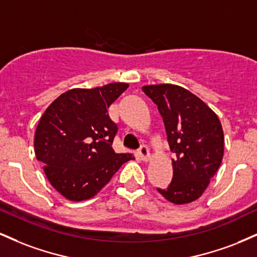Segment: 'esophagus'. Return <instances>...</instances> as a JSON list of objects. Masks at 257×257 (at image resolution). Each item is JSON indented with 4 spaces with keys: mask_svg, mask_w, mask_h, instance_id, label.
<instances>
[{
    "mask_svg": "<svg viewBox=\"0 0 257 257\" xmlns=\"http://www.w3.org/2000/svg\"><path fill=\"white\" fill-rule=\"evenodd\" d=\"M138 155L139 157H140L143 161H149L150 159V150L149 147H147L146 145H141L140 149L138 150Z\"/></svg>",
    "mask_w": 257,
    "mask_h": 257,
    "instance_id": "1",
    "label": "esophagus"
}]
</instances>
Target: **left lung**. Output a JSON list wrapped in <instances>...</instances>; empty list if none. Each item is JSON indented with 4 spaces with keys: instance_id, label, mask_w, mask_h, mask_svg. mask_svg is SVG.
<instances>
[{
    "instance_id": "left-lung-1",
    "label": "left lung",
    "mask_w": 257,
    "mask_h": 257,
    "mask_svg": "<svg viewBox=\"0 0 257 257\" xmlns=\"http://www.w3.org/2000/svg\"><path fill=\"white\" fill-rule=\"evenodd\" d=\"M157 105L166 126L173 159V180L157 188L174 204L191 203L202 196L223 157V132L215 112L198 96L175 84L143 87Z\"/></svg>"
}]
</instances>
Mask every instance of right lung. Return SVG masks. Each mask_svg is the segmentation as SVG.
I'll return each instance as SVG.
<instances>
[{"label": "right lung", "instance_id": "obj_1", "mask_svg": "<svg viewBox=\"0 0 257 257\" xmlns=\"http://www.w3.org/2000/svg\"><path fill=\"white\" fill-rule=\"evenodd\" d=\"M128 88L110 83L71 89L44 111L35 133V153L53 187L70 200L95 196L123 163L134 159L112 149L118 125L107 108Z\"/></svg>", "mask_w": 257, "mask_h": 257}]
</instances>
